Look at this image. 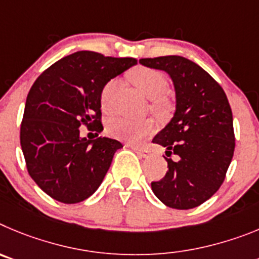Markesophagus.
<instances>
[{
    "label": "esophagus",
    "mask_w": 259,
    "mask_h": 259,
    "mask_svg": "<svg viewBox=\"0 0 259 259\" xmlns=\"http://www.w3.org/2000/svg\"><path fill=\"white\" fill-rule=\"evenodd\" d=\"M129 147L132 148L134 152L138 153L141 157H147L148 156V150L147 148H144V147H141V146H135V144H129Z\"/></svg>",
    "instance_id": "esophagus-1"
}]
</instances>
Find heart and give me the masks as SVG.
Instances as JSON below:
<instances>
[{
    "instance_id": "1",
    "label": "heart",
    "mask_w": 259,
    "mask_h": 259,
    "mask_svg": "<svg viewBox=\"0 0 259 259\" xmlns=\"http://www.w3.org/2000/svg\"><path fill=\"white\" fill-rule=\"evenodd\" d=\"M130 82L143 95L150 99V109L155 115L165 116L171 108L170 99L166 97L167 83L162 72L148 67H137L127 73ZM117 89V81L109 80L104 83L101 92V107L104 113L112 112L113 93ZM155 132V122L151 118L133 121L125 117H115L108 121L107 133L111 137L126 141H139Z\"/></svg>"
}]
</instances>
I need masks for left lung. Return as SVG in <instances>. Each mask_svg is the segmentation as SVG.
<instances>
[{
	"label": "left lung",
	"mask_w": 259,
	"mask_h": 259,
	"mask_svg": "<svg viewBox=\"0 0 259 259\" xmlns=\"http://www.w3.org/2000/svg\"><path fill=\"white\" fill-rule=\"evenodd\" d=\"M141 64L167 72L174 82L177 111L153 138L166 147L167 171L151 182L160 201L192 209L220 190L235 151L232 111L222 86L192 60L178 55L146 58ZM180 157L173 162L171 153Z\"/></svg>",
	"instance_id": "left-lung-1"
}]
</instances>
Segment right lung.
Returning a JSON list of instances; mask_svg holds the SVG:
<instances>
[{
  "instance_id": "obj_1",
  "label": "right lung",
  "mask_w": 259,
  "mask_h": 259,
  "mask_svg": "<svg viewBox=\"0 0 259 259\" xmlns=\"http://www.w3.org/2000/svg\"><path fill=\"white\" fill-rule=\"evenodd\" d=\"M134 64V58L77 51L55 62L32 85L20 146L31 178L54 200L76 204L101 186L122 144L106 137L81 139L78 127L83 125L97 135L103 130L102 88Z\"/></svg>"
}]
</instances>
